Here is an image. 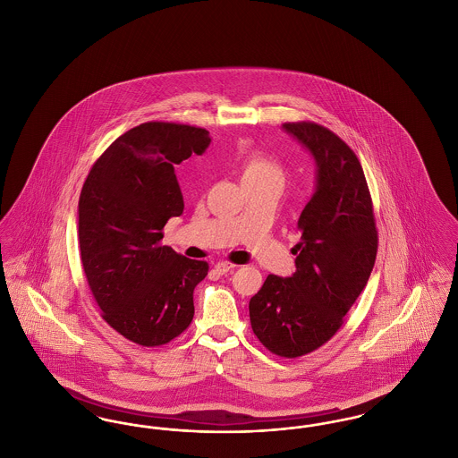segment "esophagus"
Here are the masks:
<instances>
[{"mask_svg":"<svg viewBox=\"0 0 458 458\" xmlns=\"http://www.w3.org/2000/svg\"><path fill=\"white\" fill-rule=\"evenodd\" d=\"M235 267H237V266L232 264V262L221 261L215 266V271H216L218 275H226L228 271H232V269H235Z\"/></svg>","mask_w":458,"mask_h":458,"instance_id":"1","label":"esophagus"}]
</instances>
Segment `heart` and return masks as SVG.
Masks as SVG:
<instances>
[{
    "instance_id": "b5f03b06",
    "label": "heart",
    "mask_w": 458,
    "mask_h": 458,
    "mask_svg": "<svg viewBox=\"0 0 458 458\" xmlns=\"http://www.w3.org/2000/svg\"><path fill=\"white\" fill-rule=\"evenodd\" d=\"M267 178H278L284 182V170L262 153L250 151L245 154L242 161V180L250 182V180H267Z\"/></svg>"
}]
</instances>
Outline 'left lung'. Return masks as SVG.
<instances>
[{"label": "left lung", "instance_id": "1", "mask_svg": "<svg viewBox=\"0 0 458 458\" xmlns=\"http://www.w3.org/2000/svg\"><path fill=\"white\" fill-rule=\"evenodd\" d=\"M284 129L314 156L318 183L297 223V271L288 278L269 275L249 314L266 349L295 359L325 345L344 325L369 280L377 230L364 170L349 146L314 122H288Z\"/></svg>", "mask_w": 458, "mask_h": 458}]
</instances>
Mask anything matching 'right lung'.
Listing matches in <instances>:
<instances>
[{
	"instance_id": "add662e5",
	"label": "right lung",
	"mask_w": 458,
	"mask_h": 458,
	"mask_svg": "<svg viewBox=\"0 0 458 458\" xmlns=\"http://www.w3.org/2000/svg\"><path fill=\"white\" fill-rule=\"evenodd\" d=\"M200 127L148 122L120 135L92 165L79 199V247L103 319L142 347L182 335L194 318V288L209 271L161 245L183 213L174 165L209 146Z\"/></svg>"
}]
</instances>
